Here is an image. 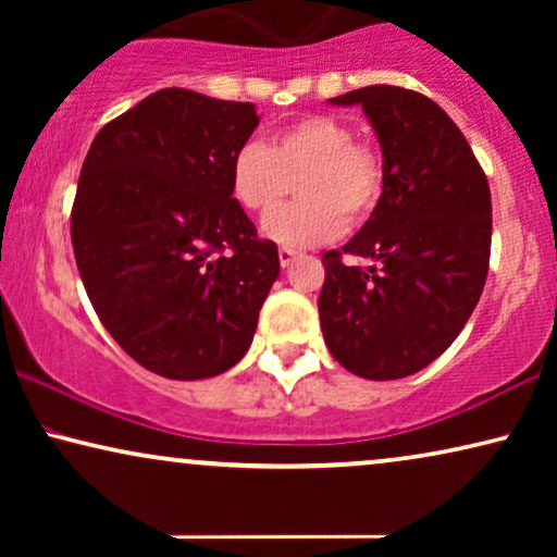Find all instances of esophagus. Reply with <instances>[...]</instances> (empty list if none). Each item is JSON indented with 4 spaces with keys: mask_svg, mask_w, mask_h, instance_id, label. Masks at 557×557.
I'll list each match as a JSON object with an SVG mask.
<instances>
[{
    "mask_svg": "<svg viewBox=\"0 0 557 557\" xmlns=\"http://www.w3.org/2000/svg\"><path fill=\"white\" fill-rule=\"evenodd\" d=\"M296 256H299V253H296L294 248H278V261H281V265H284V269L296 261Z\"/></svg>",
    "mask_w": 557,
    "mask_h": 557,
    "instance_id": "34e87169",
    "label": "esophagus"
}]
</instances>
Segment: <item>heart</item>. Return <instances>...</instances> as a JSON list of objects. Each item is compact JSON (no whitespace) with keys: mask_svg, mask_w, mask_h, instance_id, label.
Masks as SVG:
<instances>
[{"mask_svg":"<svg viewBox=\"0 0 557 557\" xmlns=\"http://www.w3.org/2000/svg\"><path fill=\"white\" fill-rule=\"evenodd\" d=\"M288 178L297 181L300 200L269 213L261 225L265 238L286 248L339 238L347 220L370 218L383 193V164L375 151L357 144L352 126L326 113L296 119L265 144H243L227 172L233 200L256 215L287 191Z\"/></svg>","mask_w":557,"mask_h":557,"instance_id":"obj_1","label":"heart"}]
</instances>
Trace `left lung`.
Instances as JSON below:
<instances>
[{
    "instance_id": "8db88e82",
    "label": "left lung",
    "mask_w": 557,
    "mask_h": 557,
    "mask_svg": "<svg viewBox=\"0 0 557 557\" xmlns=\"http://www.w3.org/2000/svg\"><path fill=\"white\" fill-rule=\"evenodd\" d=\"M330 101L368 113L383 149V195L360 233L322 256L324 342L355 375L408 377L446 352L482 296L490 185L459 126L423 94L368 86ZM345 252L379 265L347 267Z\"/></svg>"
}]
</instances>
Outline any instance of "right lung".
<instances>
[{
    "label": "right lung",
    "instance_id": "1",
    "mask_svg": "<svg viewBox=\"0 0 557 557\" xmlns=\"http://www.w3.org/2000/svg\"><path fill=\"white\" fill-rule=\"evenodd\" d=\"M256 106L164 88L90 144L71 212L83 286L128 357L170 380L248 352L278 248L233 200L227 172Z\"/></svg>",
    "mask_w": 557,
    "mask_h": 557
}]
</instances>
